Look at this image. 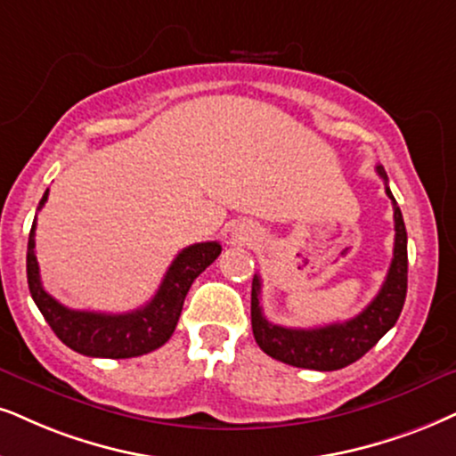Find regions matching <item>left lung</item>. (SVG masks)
I'll return each mask as SVG.
<instances>
[{"label":"left lung","mask_w":456,"mask_h":456,"mask_svg":"<svg viewBox=\"0 0 456 456\" xmlns=\"http://www.w3.org/2000/svg\"><path fill=\"white\" fill-rule=\"evenodd\" d=\"M377 172L385 181V193L394 204L395 221V244L387 278H385L379 295L370 305L357 314L355 318L341 324H328L320 328H286L271 324L263 315L261 307V278L252 280V332L265 354L273 360L309 370H338L354 364L366 351L381 341V337L394 328L404 307L408 288V250H406V227L402 218L400 206L394 200V193L387 187V175L383 166H377Z\"/></svg>","instance_id":"8db88e82"}]
</instances>
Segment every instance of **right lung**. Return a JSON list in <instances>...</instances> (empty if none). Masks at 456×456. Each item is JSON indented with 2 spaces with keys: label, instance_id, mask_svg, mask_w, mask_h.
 Segmentation results:
<instances>
[{
  "label": "right lung",
  "instance_id": "right-lung-1",
  "mask_svg": "<svg viewBox=\"0 0 456 456\" xmlns=\"http://www.w3.org/2000/svg\"><path fill=\"white\" fill-rule=\"evenodd\" d=\"M48 191L50 189H45L37 210H42L48 201ZM36 224L37 218L33 221L27 246L28 290L56 337L67 347L90 357L122 360V357H136L161 347L175 332L183 303L195 278L221 255L218 241H201V244L183 248L166 271L155 297L141 309L128 311V314L77 311L61 305L44 290L36 256Z\"/></svg>",
  "mask_w": 456,
  "mask_h": 456
}]
</instances>
